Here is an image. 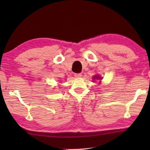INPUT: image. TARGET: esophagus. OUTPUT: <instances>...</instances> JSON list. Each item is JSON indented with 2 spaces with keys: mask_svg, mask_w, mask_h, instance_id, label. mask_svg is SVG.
I'll use <instances>...</instances> for the list:
<instances>
[{
  "mask_svg": "<svg viewBox=\"0 0 150 150\" xmlns=\"http://www.w3.org/2000/svg\"><path fill=\"white\" fill-rule=\"evenodd\" d=\"M81 76H82V74L81 73H75V77L79 78V77H81Z\"/></svg>",
  "mask_w": 150,
  "mask_h": 150,
  "instance_id": "obj_1",
  "label": "esophagus"
}]
</instances>
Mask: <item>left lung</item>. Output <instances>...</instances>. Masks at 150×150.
Here are the masks:
<instances>
[{
  "mask_svg": "<svg viewBox=\"0 0 150 150\" xmlns=\"http://www.w3.org/2000/svg\"><path fill=\"white\" fill-rule=\"evenodd\" d=\"M93 79H102L103 78H101L100 77H98V76H95Z\"/></svg>",
  "mask_w": 150,
  "mask_h": 150,
  "instance_id": "8db88e82",
  "label": "left lung"
}]
</instances>
